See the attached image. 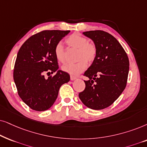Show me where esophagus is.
I'll list each match as a JSON object with an SVG mask.
<instances>
[{"label": "esophagus", "instance_id": "34e87169", "mask_svg": "<svg viewBox=\"0 0 147 147\" xmlns=\"http://www.w3.org/2000/svg\"><path fill=\"white\" fill-rule=\"evenodd\" d=\"M76 79H77V77H74V76H70V80H71V81H74V80H75Z\"/></svg>", "mask_w": 147, "mask_h": 147}]
</instances>
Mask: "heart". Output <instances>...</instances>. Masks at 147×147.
I'll return each instance as SVG.
<instances>
[{"label":"heart","mask_w":147,"mask_h":147,"mask_svg":"<svg viewBox=\"0 0 147 147\" xmlns=\"http://www.w3.org/2000/svg\"><path fill=\"white\" fill-rule=\"evenodd\" d=\"M68 46L78 49L77 58L79 61L76 63H67L62 66V70L70 75H79L87 67V62H92L97 56V48L93 43L89 42L86 37L81 34H74L66 40ZM56 58L60 62L65 61V50L61 43H58L54 48Z\"/></svg>","instance_id":"heart-1"}]
</instances>
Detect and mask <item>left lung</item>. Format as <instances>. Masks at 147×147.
I'll use <instances>...</instances> for the list:
<instances>
[{
  "label": "left lung",
  "instance_id": "8db88e82",
  "mask_svg": "<svg viewBox=\"0 0 147 147\" xmlns=\"http://www.w3.org/2000/svg\"><path fill=\"white\" fill-rule=\"evenodd\" d=\"M83 34L93 41L97 56L84 73L85 89L79 94L89 108L99 110L109 107L120 97L126 86L129 72L128 56L118 40L101 30Z\"/></svg>",
  "mask_w": 147,
  "mask_h": 147
}]
</instances>
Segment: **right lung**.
<instances>
[{
    "label": "right lung",
    "mask_w": 147,
    "mask_h": 147,
    "mask_svg": "<svg viewBox=\"0 0 147 147\" xmlns=\"http://www.w3.org/2000/svg\"><path fill=\"white\" fill-rule=\"evenodd\" d=\"M70 31L46 30L31 36L19 49L13 79L21 99L34 110L50 108L61 86L70 81L67 72L58 69L54 53L56 45ZM46 72L55 75L46 79Z\"/></svg>",
    "instance_id": "obj_1"
}]
</instances>
